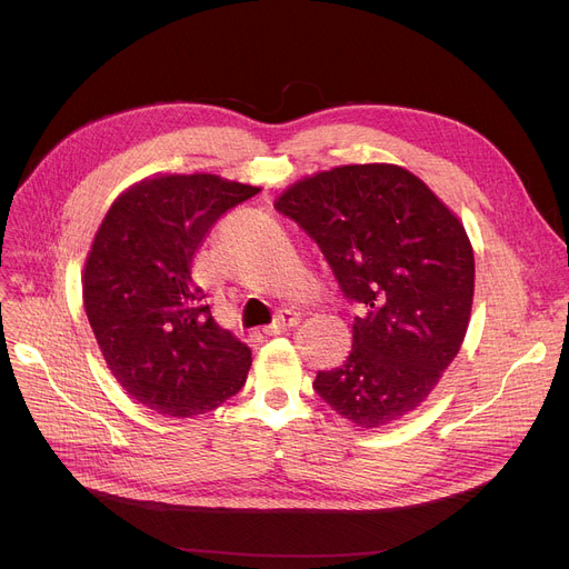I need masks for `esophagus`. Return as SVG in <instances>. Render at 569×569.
I'll use <instances>...</instances> for the list:
<instances>
[{
	"label": "esophagus",
	"mask_w": 569,
	"mask_h": 569,
	"mask_svg": "<svg viewBox=\"0 0 569 569\" xmlns=\"http://www.w3.org/2000/svg\"><path fill=\"white\" fill-rule=\"evenodd\" d=\"M297 322H300V313H295V311H290V309H283V311H279V316L274 318L272 325L264 327V335H269V337L283 335V332L292 330V327H295Z\"/></svg>",
	"instance_id": "1"
}]
</instances>
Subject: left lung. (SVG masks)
<instances>
[{"label":"left lung","instance_id":"obj_1","mask_svg":"<svg viewBox=\"0 0 569 569\" xmlns=\"http://www.w3.org/2000/svg\"><path fill=\"white\" fill-rule=\"evenodd\" d=\"M300 226L350 305L352 350L313 390L376 429L420 406L457 357L470 320L475 258L461 221L401 166H341L292 184L274 204Z\"/></svg>","mask_w":569,"mask_h":569}]
</instances>
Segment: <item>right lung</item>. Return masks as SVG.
<instances>
[{
    "instance_id": "add662e5",
    "label": "right lung",
    "mask_w": 569,
    "mask_h": 569,
    "mask_svg": "<svg viewBox=\"0 0 569 569\" xmlns=\"http://www.w3.org/2000/svg\"><path fill=\"white\" fill-rule=\"evenodd\" d=\"M260 189L217 174H161L119 196L84 262L82 300L108 369L161 415L219 408L251 350L219 327L191 264L212 226Z\"/></svg>"
}]
</instances>
